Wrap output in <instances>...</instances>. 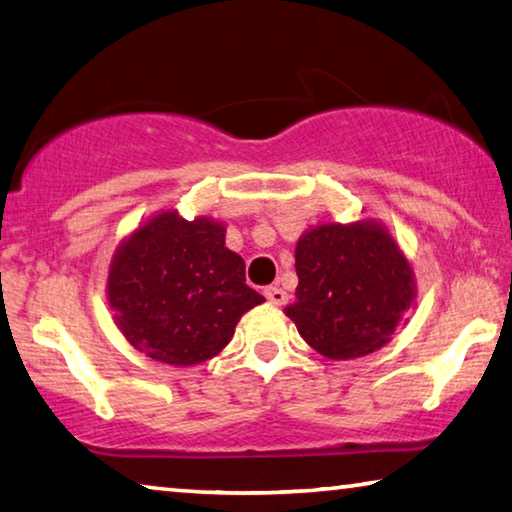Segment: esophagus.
<instances>
[{
  "mask_svg": "<svg viewBox=\"0 0 512 512\" xmlns=\"http://www.w3.org/2000/svg\"><path fill=\"white\" fill-rule=\"evenodd\" d=\"M264 296L269 298V303H273V305H285L287 300H289L287 291L280 289V287H266L264 289Z\"/></svg>",
  "mask_w": 512,
  "mask_h": 512,
  "instance_id": "obj_1",
  "label": "esophagus"
}]
</instances>
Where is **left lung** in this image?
I'll use <instances>...</instances> for the list:
<instances>
[{
    "label": "left lung",
    "instance_id": "obj_1",
    "mask_svg": "<svg viewBox=\"0 0 512 512\" xmlns=\"http://www.w3.org/2000/svg\"><path fill=\"white\" fill-rule=\"evenodd\" d=\"M296 303L285 314L330 360L378 351L415 300V275L376 221L328 223L296 243Z\"/></svg>",
    "mask_w": 512,
    "mask_h": 512
}]
</instances>
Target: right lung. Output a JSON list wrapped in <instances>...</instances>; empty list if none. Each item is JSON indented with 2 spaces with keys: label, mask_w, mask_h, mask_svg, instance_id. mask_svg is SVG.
<instances>
[{
  "label": "right lung",
  "mask_w": 512,
  "mask_h": 512,
  "mask_svg": "<svg viewBox=\"0 0 512 512\" xmlns=\"http://www.w3.org/2000/svg\"><path fill=\"white\" fill-rule=\"evenodd\" d=\"M107 291L127 342L173 367L214 358L241 314L264 303L246 285L243 259L225 248V227L177 212L157 214L120 243Z\"/></svg>",
  "instance_id": "obj_1"
}]
</instances>
